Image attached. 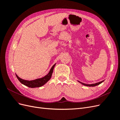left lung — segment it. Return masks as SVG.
Listing matches in <instances>:
<instances>
[{
	"mask_svg": "<svg viewBox=\"0 0 120 120\" xmlns=\"http://www.w3.org/2000/svg\"><path fill=\"white\" fill-rule=\"evenodd\" d=\"M104 81H101L100 82H97V83H93V84H86V83H82V82H80L79 81H78L79 82H80L81 83H82V85H84V86H98L100 85V83H101V82H103Z\"/></svg>",
	"mask_w": 120,
	"mask_h": 120,
	"instance_id": "obj_1",
	"label": "left lung"
}]
</instances>
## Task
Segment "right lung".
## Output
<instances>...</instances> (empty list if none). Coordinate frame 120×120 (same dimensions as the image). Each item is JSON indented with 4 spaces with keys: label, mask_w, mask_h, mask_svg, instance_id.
Segmentation results:
<instances>
[{
    "label": "right lung",
    "mask_w": 120,
    "mask_h": 120,
    "mask_svg": "<svg viewBox=\"0 0 120 120\" xmlns=\"http://www.w3.org/2000/svg\"><path fill=\"white\" fill-rule=\"evenodd\" d=\"M56 64H54L52 67V68H50V70L48 75H46L43 78L35 79L34 80H32V81L24 80V79L20 78L16 74L15 75L17 79H19V81L22 83V84L31 88H38V87H41L44 85L45 83H46L47 82H48L50 79V78H51L52 72H53V68L54 67H55Z\"/></svg>",
    "instance_id": "add662e5"
}]
</instances>
